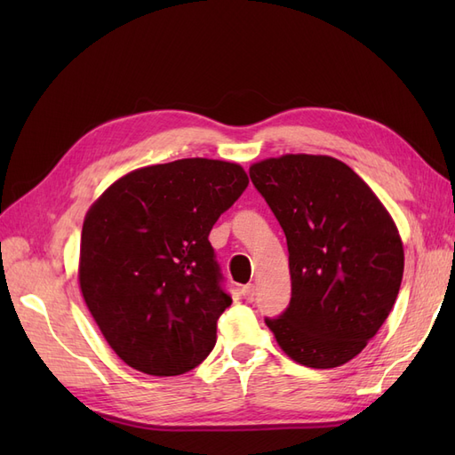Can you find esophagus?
<instances>
[{
  "label": "esophagus",
  "instance_id": "34e87169",
  "mask_svg": "<svg viewBox=\"0 0 455 455\" xmlns=\"http://www.w3.org/2000/svg\"><path fill=\"white\" fill-rule=\"evenodd\" d=\"M241 294H243V298L251 304V301H254V298H256V286H254V284L243 286V288H241Z\"/></svg>",
  "mask_w": 455,
  "mask_h": 455
}]
</instances>
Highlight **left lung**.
Returning <instances> with one entry per match:
<instances>
[{
    "label": "left lung",
    "mask_w": 455,
    "mask_h": 455,
    "mask_svg": "<svg viewBox=\"0 0 455 455\" xmlns=\"http://www.w3.org/2000/svg\"><path fill=\"white\" fill-rule=\"evenodd\" d=\"M254 188L286 235L292 298L266 316L281 349L309 368L359 355L387 319L401 288L398 229L363 178L328 156L254 163Z\"/></svg>",
    "instance_id": "8db88e82"
}]
</instances>
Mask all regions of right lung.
<instances>
[{"instance_id":"add662e5","label":"right lung","mask_w":455,"mask_h":455,"mask_svg":"<svg viewBox=\"0 0 455 455\" xmlns=\"http://www.w3.org/2000/svg\"><path fill=\"white\" fill-rule=\"evenodd\" d=\"M246 186L237 163L178 159L125 174L89 209L79 286L131 368L178 376L212 351L231 296L209 233Z\"/></svg>"}]
</instances>
